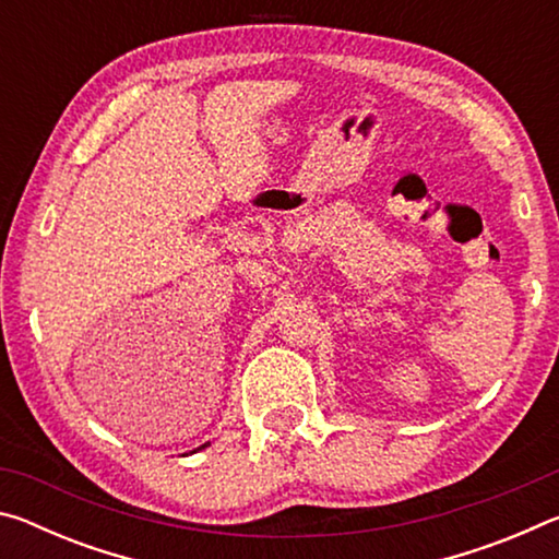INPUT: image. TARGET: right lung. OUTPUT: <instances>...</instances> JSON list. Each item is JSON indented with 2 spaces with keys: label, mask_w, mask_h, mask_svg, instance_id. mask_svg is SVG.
I'll return each mask as SVG.
<instances>
[{
  "label": "right lung",
  "mask_w": 559,
  "mask_h": 559,
  "mask_svg": "<svg viewBox=\"0 0 559 559\" xmlns=\"http://www.w3.org/2000/svg\"><path fill=\"white\" fill-rule=\"evenodd\" d=\"M204 447H206V443H204Z\"/></svg>",
  "instance_id": "add662e5"
}]
</instances>
